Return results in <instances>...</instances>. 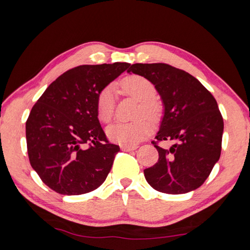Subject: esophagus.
<instances>
[{
    "label": "esophagus",
    "instance_id": "obj_1",
    "mask_svg": "<svg viewBox=\"0 0 250 250\" xmlns=\"http://www.w3.org/2000/svg\"><path fill=\"white\" fill-rule=\"evenodd\" d=\"M139 146H128V145H122L121 149L124 151H131V150H135Z\"/></svg>",
    "mask_w": 250,
    "mask_h": 250
}]
</instances>
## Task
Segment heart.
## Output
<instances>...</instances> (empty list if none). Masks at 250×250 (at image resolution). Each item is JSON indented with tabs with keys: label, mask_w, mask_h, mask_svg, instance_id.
Instances as JSON below:
<instances>
[{
	"label": "heart",
	"mask_w": 250,
	"mask_h": 250,
	"mask_svg": "<svg viewBox=\"0 0 250 250\" xmlns=\"http://www.w3.org/2000/svg\"><path fill=\"white\" fill-rule=\"evenodd\" d=\"M121 88L132 98L141 101L136 116L155 117L159 111V106L155 102L156 88L151 82L140 75H132L121 82ZM97 108L99 119L102 122H109L115 111V91L111 86L102 89L98 95ZM150 122L146 118H141L131 122H115L108 126L109 139L122 145L135 146L150 133Z\"/></svg>",
	"instance_id": "b5f03b06"
}]
</instances>
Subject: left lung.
Segmentation results:
<instances>
[{
	"instance_id": "left-lung-1",
	"label": "left lung",
	"mask_w": 250,
	"mask_h": 250,
	"mask_svg": "<svg viewBox=\"0 0 250 250\" xmlns=\"http://www.w3.org/2000/svg\"><path fill=\"white\" fill-rule=\"evenodd\" d=\"M128 73L151 82L163 103V117L156 139L175 141L169 149L152 142L158 162L144 169L153 189L183 194L198 189L218 162L224 119L215 98L189 73L166 63H135Z\"/></svg>"
}]
</instances>
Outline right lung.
<instances>
[{"label": "right lung", "instance_id": "1", "mask_svg": "<svg viewBox=\"0 0 250 250\" xmlns=\"http://www.w3.org/2000/svg\"><path fill=\"white\" fill-rule=\"evenodd\" d=\"M129 66L115 62L74 67L51 83L32 107L25 122L29 160L56 192L87 193L107 177L120 148L106 139L97 100Z\"/></svg>", "mask_w": 250, "mask_h": 250}]
</instances>
